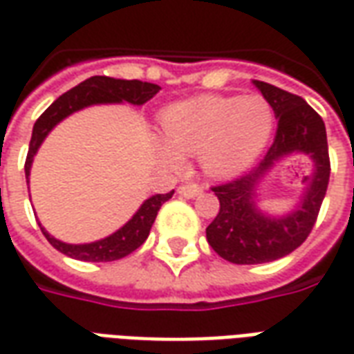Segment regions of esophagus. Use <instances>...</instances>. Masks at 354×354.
<instances>
[{"mask_svg": "<svg viewBox=\"0 0 354 354\" xmlns=\"http://www.w3.org/2000/svg\"><path fill=\"white\" fill-rule=\"evenodd\" d=\"M203 192V187H201L199 184H182L180 187H178V193L182 195V197H185V199H193V197H197L199 193Z\"/></svg>", "mask_w": 354, "mask_h": 354, "instance_id": "obj_1", "label": "esophagus"}]
</instances>
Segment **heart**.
<instances>
[{"label":"heart","mask_w":354,"mask_h":354,"mask_svg":"<svg viewBox=\"0 0 354 354\" xmlns=\"http://www.w3.org/2000/svg\"><path fill=\"white\" fill-rule=\"evenodd\" d=\"M274 127V109L260 94L199 96L170 106L161 119L162 157L180 165L182 155L199 153L212 176L245 170L261 153Z\"/></svg>","instance_id":"1"}]
</instances>
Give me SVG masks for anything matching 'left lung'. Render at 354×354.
Wrapping results in <instances>:
<instances>
[{
  "instance_id": "left-lung-1",
  "label": "left lung",
  "mask_w": 354,
  "mask_h": 354,
  "mask_svg": "<svg viewBox=\"0 0 354 354\" xmlns=\"http://www.w3.org/2000/svg\"><path fill=\"white\" fill-rule=\"evenodd\" d=\"M254 85L273 106L274 117L279 119L277 134L254 169L212 187L220 201V212L207 227V241L212 250L237 266L279 260L304 245L317 222L330 180V155L322 117L297 94L263 81H254ZM296 151L309 154L315 162L304 199L288 216H266L253 203L255 185L274 162Z\"/></svg>"
}]
</instances>
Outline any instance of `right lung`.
<instances>
[{
	"instance_id": "1",
	"label": "right lung",
	"mask_w": 354,
	"mask_h": 354,
	"mask_svg": "<svg viewBox=\"0 0 354 354\" xmlns=\"http://www.w3.org/2000/svg\"><path fill=\"white\" fill-rule=\"evenodd\" d=\"M161 91L159 85L146 83L138 80H113L106 75H94L87 81L80 83L77 87L70 88L68 93L58 96L57 100L50 104L49 108L43 111L39 119L35 121L34 131H32V140L28 147L26 162H24V172H26V182L32 169V161L37 149L41 146L45 136L53 131V127L60 123L64 117H68L73 111L81 108H87L93 104H109V102H131L134 106H142L147 100H151L155 94ZM172 193H157L153 197L144 201V205L138 208V212L132 216L129 222L124 223L121 230H117L113 235L88 243V245H68L58 239L50 237L47 231L43 230V235L47 237L50 245L57 248L58 252L70 256L73 260L81 261H113L121 260L124 256L134 252L138 246L144 245V241L149 235V230L153 225L157 212L165 201L172 197Z\"/></svg>"
}]
</instances>
